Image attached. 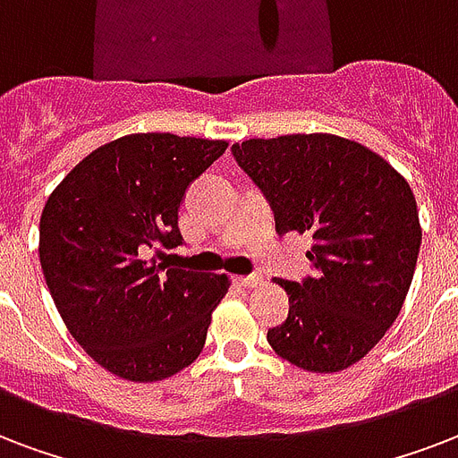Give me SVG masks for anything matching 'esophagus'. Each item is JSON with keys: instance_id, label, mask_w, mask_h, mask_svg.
Masks as SVG:
<instances>
[{"instance_id": "34e87169", "label": "esophagus", "mask_w": 458, "mask_h": 458, "mask_svg": "<svg viewBox=\"0 0 458 458\" xmlns=\"http://www.w3.org/2000/svg\"><path fill=\"white\" fill-rule=\"evenodd\" d=\"M235 281L240 285H244V288H259V285L264 284V278H261V276H257V274L240 276V278H235Z\"/></svg>"}]
</instances>
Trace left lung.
Segmentation results:
<instances>
[{"label":"left lung","instance_id":"1","mask_svg":"<svg viewBox=\"0 0 458 458\" xmlns=\"http://www.w3.org/2000/svg\"><path fill=\"white\" fill-rule=\"evenodd\" d=\"M237 165L274 208L276 230L310 233L314 276L278 281L288 319L268 329L276 355L307 372H341L396 322L420 250L415 197L368 146L336 134L233 144Z\"/></svg>","mask_w":458,"mask_h":458}]
</instances>
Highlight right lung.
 I'll return each mask as SVG.
<instances>
[{
	"instance_id": "right-lung-1",
	"label": "right lung",
	"mask_w": 458,
	"mask_h": 458,
	"mask_svg": "<svg viewBox=\"0 0 458 458\" xmlns=\"http://www.w3.org/2000/svg\"><path fill=\"white\" fill-rule=\"evenodd\" d=\"M228 148L221 139L129 134L66 174L40 216V267L69 334L107 372L148 384L204 351L225 274L158 264L182 244L184 191Z\"/></svg>"
}]
</instances>
